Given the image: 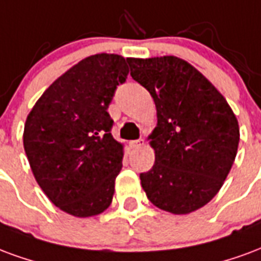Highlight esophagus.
Returning <instances> with one entry per match:
<instances>
[{
	"label": "esophagus",
	"mask_w": 261,
	"mask_h": 261,
	"mask_svg": "<svg viewBox=\"0 0 261 261\" xmlns=\"http://www.w3.org/2000/svg\"><path fill=\"white\" fill-rule=\"evenodd\" d=\"M130 147H132V149H140V147H143L144 146V140L143 139H138V140H132V142H130Z\"/></svg>",
	"instance_id": "obj_1"
}]
</instances>
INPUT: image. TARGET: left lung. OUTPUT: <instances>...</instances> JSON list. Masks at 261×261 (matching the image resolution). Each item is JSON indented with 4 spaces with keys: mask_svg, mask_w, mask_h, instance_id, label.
Returning <instances> with one entry per match:
<instances>
[{
    "mask_svg": "<svg viewBox=\"0 0 261 261\" xmlns=\"http://www.w3.org/2000/svg\"><path fill=\"white\" fill-rule=\"evenodd\" d=\"M130 76L149 90L157 108L150 135L154 165L140 174L154 206L189 214L218 193L239 144L235 114L220 91L176 57L129 58Z\"/></svg>",
    "mask_w": 261,
    "mask_h": 261,
    "instance_id": "obj_1",
    "label": "left lung"
}]
</instances>
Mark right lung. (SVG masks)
I'll return each mask as SVG.
<instances>
[{
    "instance_id": "add662e5",
    "label": "right lung",
    "mask_w": 261,
    "mask_h": 261,
    "mask_svg": "<svg viewBox=\"0 0 261 261\" xmlns=\"http://www.w3.org/2000/svg\"><path fill=\"white\" fill-rule=\"evenodd\" d=\"M126 62L117 54L82 60L43 93L24 123L23 146L34 178L70 216H97L111 204L123 151L112 138L107 110L126 82Z\"/></svg>"
}]
</instances>
